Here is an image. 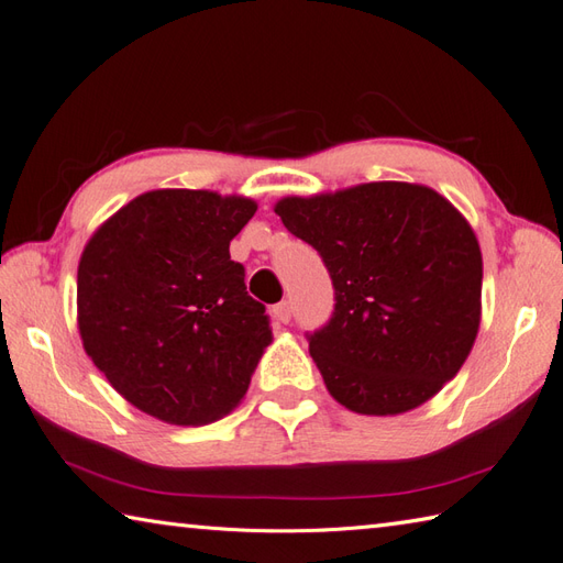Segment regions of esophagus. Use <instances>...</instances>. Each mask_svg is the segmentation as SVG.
I'll return each mask as SVG.
<instances>
[{
  "label": "esophagus",
  "mask_w": 563,
  "mask_h": 563,
  "mask_svg": "<svg viewBox=\"0 0 563 563\" xmlns=\"http://www.w3.org/2000/svg\"><path fill=\"white\" fill-rule=\"evenodd\" d=\"M291 313H294L291 301H282V303L274 306V316H277L282 322H289V320H291Z\"/></svg>",
  "instance_id": "esophagus-1"
}]
</instances>
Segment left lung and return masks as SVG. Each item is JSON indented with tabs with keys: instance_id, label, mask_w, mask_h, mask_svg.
I'll list each match as a JSON object with an SVG mask.
<instances>
[{
	"instance_id": "left-lung-1",
	"label": "left lung",
	"mask_w": 563,
	"mask_h": 563,
	"mask_svg": "<svg viewBox=\"0 0 563 563\" xmlns=\"http://www.w3.org/2000/svg\"><path fill=\"white\" fill-rule=\"evenodd\" d=\"M330 272L334 310L308 332L330 395L358 415H402L465 364L479 330L482 253L439 192L366 183L274 207Z\"/></svg>"
}]
</instances>
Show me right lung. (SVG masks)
I'll return each instance as SVG.
<instances>
[{
  "label": "right lung",
  "instance_id": "add662e5",
  "mask_svg": "<svg viewBox=\"0 0 563 563\" xmlns=\"http://www.w3.org/2000/svg\"><path fill=\"white\" fill-rule=\"evenodd\" d=\"M255 209L245 197L154 190L122 207L84 247L81 342L136 409L197 427L247 393L272 328L229 245Z\"/></svg>",
  "mask_w": 563,
  "mask_h": 563
}]
</instances>
